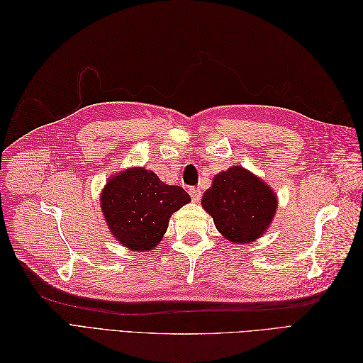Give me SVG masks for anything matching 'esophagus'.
I'll return each mask as SVG.
<instances>
[{"label":"esophagus","instance_id":"34e87169","mask_svg":"<svg viewBox=\"0 0 363 363\" xmlns=\"http://www.w3.org/2000/svg\"><path fill=\"white\" fill-rule=\"evenodd\" d=\"M189 195H191V199H192L194 201H200V200H201V191H200V189L189 188Z\"/></svg>","mask_w":363,"mask_h":363}]
</instances>
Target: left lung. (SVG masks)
<instances>
[{
	"mask_svg": "<svg viewBox=\"0 0 363 363\" xmlns=\"http://www.w3.org/2000/svg\"><path fill=\"white\" fill-rule=\"evenodd\" d=\"M201 204L227 240L248 244L269 227L277 208V196L255 174L242 167H232L215 175Z\"/></svg>",
	"mask_w": 363,
	"mask_h": 363,
	"instance_id": "obj_1",
	"label": "left lung"
}]
</instances>
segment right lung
<instances>
[{
    "instance_id": "1",
    "label": "right lung",
    "mask_w": 363,
    "mask_h": 363,
    "mask_svg": "<svg viewBox=\"0 0 363 363\" xmlns=\"http://www.w3.org/2000/svg\"><path fill=\"white\" fill-rule=\"evenodd\" d=\"M189 201V194L180 186L163 183L140 167L115 174L101 192V211L111 233L133 251L155 248L171 215Z\"/></svg>"
}]
</instances>
